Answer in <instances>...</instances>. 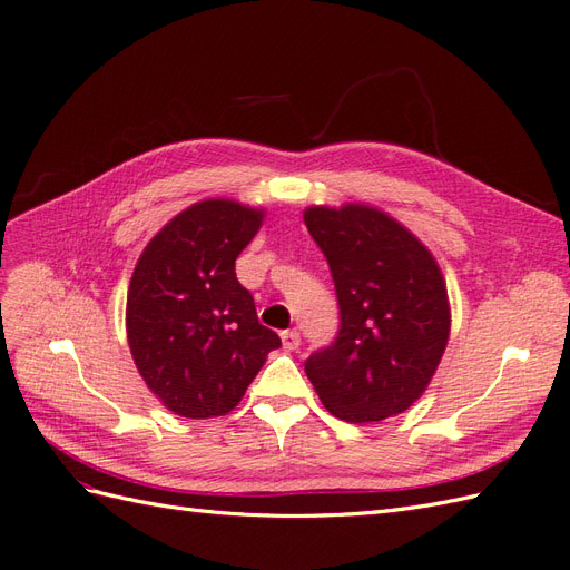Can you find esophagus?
I'll return each instance as SVG.
<instances>
[{"label": "esophagus", "mask_w": 570, "mask_h": 570, "mask_svg": "<svg viewBox=\"0 0 570 570\" xmlns=\"http://www.w3.org/2000/svg\"><path fill=\"white\" fill-rule=\"evenodd\" d=\"M302 344V337H299V331H285L283 333V347L287 352H295Z\"/></svg>", "instance_id": "obj_1"}]
</instances>
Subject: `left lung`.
<instances>
[{
	"label": "left lung",
	"mask_w": 570,
	"mask_h": 570,
	"mask_svg": "<svg viewBox=\"0 0 570 570\" xmlns=\"http://www.w3.org/2000/svg\"><path fill=\"white\" fill-rule=\"evenodd\" d=\"M331 266L340 333L306 358V375L335 419L373 423L421 400L452 327L444 275L421 239L361 202L304 209Z\"/></svg>",
	"instance_id": "obj_1"
}]
</instances>
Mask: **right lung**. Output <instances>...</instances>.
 Returning <instances> with one entry per match:
<instances>
[{
    "instance_id": "right-lung-1",
    "label": "right lung",
    "mask_w": 570,
    "mask_h": 570,
    "mask_svg": "<svg viewBox=\"0 0 570 570\" xmlns=\"http://www.w3.org/2000/svg\"><path fill=\"white\" fill-rule=\"evenodd\" d=\"M266 212L202 199L154 235L128 285V347L145 385L183 419L230 413L281 337L258 323L235 258Z\"/></svg>"
}]
</instances>
